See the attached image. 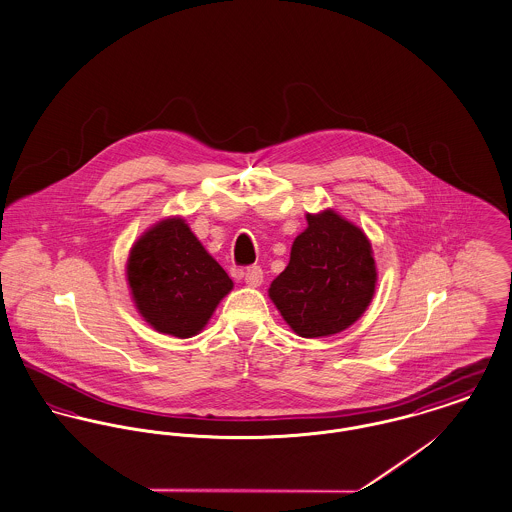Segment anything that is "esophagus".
<instances>
[{
  "mask_svg": "<svg viewBox=\"0 0 512 512\" xmlns=\"http://www.w3.org/2000/svg\"><path fill=\"white\" fill-rule=\"evenodd\" d=\"M262 281H264V273H262V270H260L258 266H252V268H248V270L244 272V283H246L248 287H260Z\"/></svg>",
  "mask_w": 512,
  "mask_h": 512,
  "instance_id": "esophagus-1",
  "label": "esophagus"
}]
</instances>
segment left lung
<instances>
[{
    "instance_id": "8db88e82",
    "label": "left lung",
    "mask_w": 512,
    "mask_h": 512,
    "mask_svg": "<svg viewBox=\"0 0 512 512\" xmlns=\"http://www.w3.org/2000/svg\"><path fill=\"white\" fill-rule=\"evenodd\" d=\"M307 223L268 295L297 336L326 338L365 314L378 272L371 240L336 209L307 213Z\"/></svg>"
}]
</instances>
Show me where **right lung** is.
Here are the masks:
<instances>
[{"label":"right lung","instance_id":"add662e5","mask_svg":"<svg viewBox=\"0 0 512 512\" xmlns=\"http://www.w3.org/2000/svg\"><path fill=\"white\" fill-rule=\"evenodd\" d=\"M126 281L139 316L180 340L200 334L235 285L178 215L157 221L132 244Z\"/></svg>","mask_w":512,"mask_h":512}]
</instances>
